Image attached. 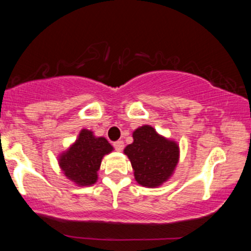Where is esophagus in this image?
I'll return each instance as SVG.
<instances>
[{"mask_svg":"<svg viewBox=\"0 0 251 251\" xmlns=\"http://www.w3.org/2000/svg\"><path fill=\"white\" fill-rule=\"evenodd\" d=\"M113 146H114V149L117 150V151H123L124 142H123V140H118V142L113 143Z\"/></svg>","mask_w":251,"mask_h":251,"instance_id":"34e87169","label":"esophagus"}]
</instances>
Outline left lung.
Here are the masks:
<instances>
[{"instance_id": "left-lung-1", "label": "left lung", "mask_w": 251, "mask_h": 251, "mask_svg": "<svg viewBox=\"0 0 251 251\" xmlns=\"http://www.w3.org/2000/svg\"><path fill=\"white\" fill-rule=\"evenodd\" d=\"M133 143L124 150L138 184L157 188L174 175L179 160V146L175 140L158 133L150 125L134 129Z\"/></svg>"}]
</instances>
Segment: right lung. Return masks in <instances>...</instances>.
<instances>
[{"label": "right lung", "mask_w": 251, "mask_h": 251, "mask_svg": "<svg viewBox=\"0 0 251 251\" xmlns=\"http://www.w3.org/2000/svg\"><path fill=\"white\" fill-rule=\"evenodd\" d=\"M113 146L103 137L82 128L76 140L57 157L63 175L77 186H91L97 183L98 171L103 155L111 153Z\"/></svg>", "instance_id": "obj_1"}]
</instances>
